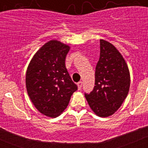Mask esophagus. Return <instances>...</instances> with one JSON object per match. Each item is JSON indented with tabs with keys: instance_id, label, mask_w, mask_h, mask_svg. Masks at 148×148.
<instances>
[{
	"instance_id": "esophagus-1",
	"label": "esophagus",
	"mask_w": 148,
	"mask_h": 148,
	"mask_svg": "<svg viewBox=\"0 0 148 148\" xmlns=\"http://www.w3.org/2000/svg\"><path fill=\"white\" fill-rule=\"evenodd\" d=\"M82 82H78V84H77V85H78V90H81V88H82Z\"/></svg>"
}]
</instances>
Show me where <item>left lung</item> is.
Listing matches in <instances>:
<instances>
[{"label": "left lung", "instance_id": "1", "mask_svg": "<svg viewBox=\"0 0 148 148\" xmlns=\"http://www.w3.org/2000/svg\"><path fill=\"white\" fill-rule=\"evenodd\" d=\"M95 87L85 98L99 117L112 116L127 96L130 84L129 68L113 44L100 39V58L95 67Z\"/></svg>", "mask_w": 148, "mask_h": 148}]
</instances>
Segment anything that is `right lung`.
Returning a JSON list of instances; mask_svg holds the SVG:
<instances>
[{"mask_svg": "<svg viewBox=\"0 0 148 148\" xmlns=\"http://www.w3.org/2000/svg\"><path fill=\"white\" fill-rule=\"evenodd\" d=\"M70 47L51 40L35 53L26 73V87L35 108L50 118L60 116L78 90L72 81L65 58Z\"/></svg>", "mask_w": 148, "mask_h": 148, "instance_id": "1", "label": "right lung"}]
</instances>
